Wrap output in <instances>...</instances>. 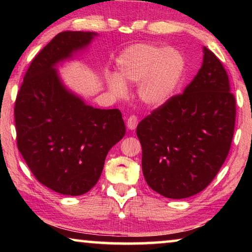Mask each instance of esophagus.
<instances>
[{
  "mask_svg": "<svg viewBox=\"0 0 252 252\" xmlns=\"http://www.w3.org/2000/svg\"><path fill=\"white\" fill-rule=\"evenodd\" d=\"M136 126H138V118L135 116H130V118L126 120V126L129 130H134Z\"/></svg>",
  "mask_w": 252,
  "mask_h": 252,
  "instance_id": "34e87169",
  "label": "esophagus"
}]
</instances>
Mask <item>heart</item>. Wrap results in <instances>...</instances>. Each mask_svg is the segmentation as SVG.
Instances as JSON below:
<instances>
[{"label": "heart", "mask_w": 252, "mask_h": 252, "mask_svg": "<svg viewBox=\"0 0 252 252\" xmlns=\"http://www.w3.org/2000/svg\"><path fill=\"white\" fill-rule=\"evenodd\" d=\"M117 69L118 75L108 79L114 95L126 96V84H139L140 101L150 108H160L176 95L186 73V59L171 46L139 43L119 55Z\"/></svg>", "instance_id": "b5f03b06"}]
</instances>
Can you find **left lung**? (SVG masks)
Here are the masks:
<instances>
[{
	"instance_id": "left-lung-1",
	"label": "left lung",
	"mask_w": 252,
	"mask_h": 252,
	"mask_svg": "<svg viewBox=\"0 0 252 252\" xmlns=\"http://www.w3.org/2000/svg\"><path fill=\"white\" fill-rule=\"evenodd\" d=\"M236 100L222 63L203 46V61L182 94L136 126L148 186L165 198L201 192L222 167L231 146Z\"/></svg>"
}]
</instances>
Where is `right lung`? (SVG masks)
I'll list each match as a JSON object with an SVG mask.
<instances>
[{"mask_svg":"<svg viewBox=\"0 0 252 252\" xmlns=\"http://www.w3.org/2000/svg\"><path fill=\"white\" fill-rule=\"evenodd\" d=\"M96 35H55L33 59L15 101L19 151L39 182L65 195L84 194L95 186L110 149L126 134L120 110L87 104L65 87L57 69Z\"/></svg>","mask_w":252,"mask_h":252,"instance_id":"1","label":"right lung"}]
</instances>
